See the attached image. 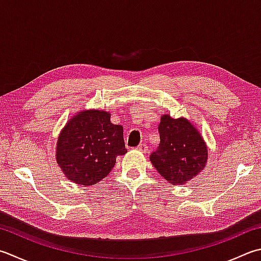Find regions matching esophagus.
Returning <instances> with one entry per match:
<instances>
[{"label": "esophagus", "instance_id": "34e87169", "mask_svg": "<svg viewBox=\"0 0 261 261\" xmlns=\"http://www.w3.org/2000/svg\"><path fill=\"white\" fill-rule=\"evenodd\" d=\"M136 150H139L140 152H142V153H146L147 151V146L145 144H140L139 146L136 147Z\"/></svg>", "mask_w": 261, "mask_h": 261}]
</instances>
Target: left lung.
<instances>
[{
	"label": "left lung",
	"mask_w": 261,
	"mask_h": 261,
	"mask_svg": "<svg viewBox=\"0 0 261 261\" xmlns=\"http://www.w3.org/2000/svg\"><path fill=\"white\" fill-rule=\"evenodd\" d=\"M160 144L150 155L158 173L173 185H184L201 173L208 161V146L199 129L186 118L161 116Z\"/></svg>",
	"instance_id": "1"
}]
</instances>
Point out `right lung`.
<instances>
[{
    "mask_svg": "<svg viewBox=\"0 0 261 261\" xmlns=\"http://www.w3.org/2000/svg\"><path fill=\"white\" fill-rule=\"evenodd\" d=\"M110 112L83 109L73 115L58 136L56 160L72 183L91 186L109 175L118 155L127 150L124 128L112 124Z\"/></svg>",
    "mask_w": 261,
    "mask_h": 261,
    "instance_id": "obj_1",
    "label": "right lung"
}]
</instances>
